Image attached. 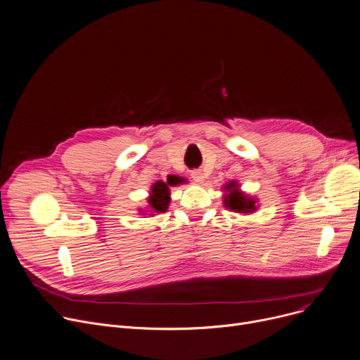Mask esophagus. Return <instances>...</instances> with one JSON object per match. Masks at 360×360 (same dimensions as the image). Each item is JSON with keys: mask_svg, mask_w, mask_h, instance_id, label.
Here are the masks:
<instances>
[{"mask_svg": "<svg viewBox=\"0 0 360 360\" xmlns=\"http://www.w3.org/2000/svg\"><path fill=\"white\" fill-rule=\"evenodd\" d=\"M191 177L196 181V183H202L203 181V173L200 169H193L191 171Z\"/></svg>", "mask_w": 360, "mask_h": 360, "instance_id": "34e87169", "label": "esophagus"}]
</instances>
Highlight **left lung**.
Listing matches in <instances>:
<instances>
[{"mask_svg": "<svg viewBox=\"0 0 360 360\" xmlns=\"http://www.w3.org/2000/svg\"><path fill=\"white\" fill-rule=\"evenodd\" d=\"M224 191L227 192L224 195V207L227 210H231L234 212H242L249 214L256 210V199L245 195L240 189H238V184L236 181H229L224 186Z\"/></svg>", "mask_w": 360, "mask_h": 360, "instance_id": "left-lung-1", "label": "left lung"}]
</instances>
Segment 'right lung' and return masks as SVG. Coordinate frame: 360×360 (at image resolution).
Wrapping results in <instances>:
<instances>
[{
    "label": "right lung",
    "mask_w": 360,
    "mask_h": 360,
    "mask_svg": "<svg viewBox=\"0 0 360 360\" xmlns=\"http://www.w3.org/2000/svg\"><path fill=\"white\" fill-rule=\"evenodd\" d=\"M184 181L186 180L183 177L171 176L167 179V181L160 180L155 184H152L150 193L148 198L150 212H165L168 210V203H169V187L168 186H177Z\"/></svg>",
    "instance_id": "add662e5"
}]
</instances>
